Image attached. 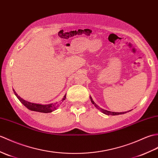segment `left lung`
I'll list each match as a JSON object with an SVG mask.
<instances>
[{
	"instance_id": "1",
	"label": "left lung",
	"mask_w": 158,
	"mask_h": 158,
	"mask_svg": "<svg viewBox=\"0 0 158 158\" xmlns=\"http://www.w3.org/2000/svg\"><path fill=\"white\" fill-rule=\"evenodd\" d=\"M90 98V100H91V103H92L94 106H95V107L96 108H97L98 109H99L102 112H103L104 114H107V115H112V116H114V115H119V114H125V113H127V112H130L131 110H129V111H127V112H110V111H108V110H104V109H102V108H100L99 107V106L95 103V102H94V100H93V99L91 98V97L90 96L89 97Z\"/></svg>"
}]
</instances>
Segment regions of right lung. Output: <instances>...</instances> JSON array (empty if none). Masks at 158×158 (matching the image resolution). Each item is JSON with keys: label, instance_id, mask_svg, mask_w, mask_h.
I'll list each match as a JSON object with an SVG mask.
<instances>
[{"label": "right lung", "instance_id": "obj_1", "mask_svg": "<svg viewBox=\"0 0 158 158\" xmlns=\"http://www.w3.org/2000/svg\"><path fill=\"white\" fill-rule=\"evenodd\" d=\"M14 94L17 98H18L22 104H23L25 107L30 110L31 111H35V112H43V113H49L52 112L58 107V106H60V104L63 102L65 98H66V94L65 96L62 99V100L59 102H56V103H52V104H35V103H31V102H27L26 100H23V98H21L20 96L17 95V94L15 92V91L13 89Z\"/></svg>", "mask_w": 158, "mask_h": 158}]
</instances>
